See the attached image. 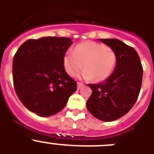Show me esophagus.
<instances>
[{"instance_id":"esophagus-1","label":"esophagus","mask_w":154,"mask_h":154,"mask_svg":"<svg viewBox=\"0 0 154 154\" xmlns=\"http://www.w3.org/2000/svg\"><path fill=\"white\" fill-rule=\"evenodd\" d=\"M77 85H78V89H81L82 87L83 86V83H82V82H78V83H77Z\"/></svg>"}]
</instances>
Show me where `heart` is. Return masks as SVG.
I'll use <instances>...</instances> for the list:
<instances>
[{
  "mask_svg": "<svg viewBox=\"0 0 154 154\" xmlns=\"http://www.w3.org/2000/svg\"><path fill=\"white\" fill-rule=\"evenodd\" d=\"M66 72L75 76L82 69V77L94 82L109 78L116 64V55L112 48L96 42H84L75 47L74 51H68L63 58Z\"/></svg>",
  "mask_w": 154,
  "mask_h": 154,
  "instance_id": "heart-1",
  "label": "heart"
}]
</instances>
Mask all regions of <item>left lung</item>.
I'll use <instances>...</instances> for the list:
<instances>
[{
	"mask_svg": "<svg viewBox=\"0 0 154 154\" xmlns=\"http://www.w3.org/2000/svg\"><path fill=\"white\" fill-rule=\"evenodd\" d=\"M100 41L114 50L116 65L106 80L88 84L92 92L86 107L97 119L111 122L126 115L137 102L142 85L143 66L133 48L118 39Z\"/></svg>",
	"mask_w": 154,
	"mask_h": 154,
	"instance_id": "obj_1",
	"label": "left lung"
}]
</instances>
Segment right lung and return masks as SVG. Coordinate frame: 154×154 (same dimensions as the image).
<instances>
[{
  "label": "right lung",
  "mask_w": 154,
  "mask_h": 154,
  "mask_svg": "<svg viewBox=\"0 0 154 154\" xmlns=\"http://www.w3.org/2000/svg\"><path fill=\"white\" fill-rule=\"evenodd\" d=\"M72 44L65 37H43L24 42L13 58L17 97L31 112L47 117L63 109L77 82L65 72L63 58Z\"/></svg>",
  "instance_id": "add662e5"
}]
</instances>
